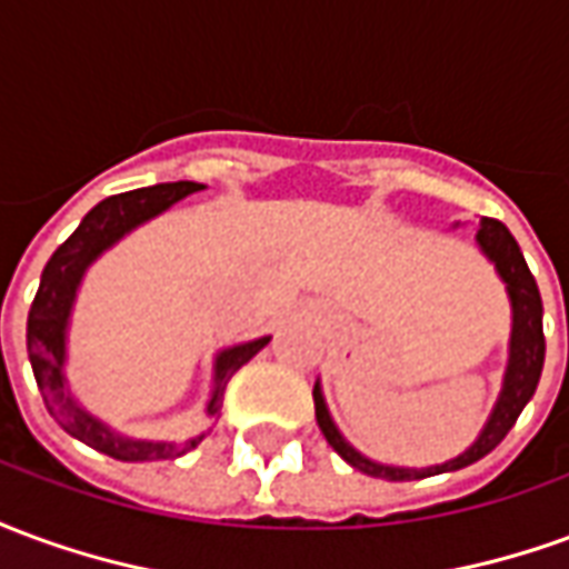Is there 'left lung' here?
<instances>
[{
  "instance_id": "1",
  "label": "left lung",
  "mask_w": 569,
  "mask_h": 569,
  "mask_svg": "<svg viewBox=\"0 0 569 569\" xmlns=\"http://www.w3.org/2000/svg\"><path fill=\"white\" fill-rule=\"evenodd\" d=\"M476 243L481 249V256L493 264V271L506 286L509 296V308H512V332H509V359H506V371H502V387L497 402L490 408L485 427L476 436V441L466 448L463 453H457L451 460L436 466H390L371 460L362 451H357L350 441L345 439V432L338 429V423L329 415L326 396H322V383L317 381L313 387V406H317V423H320L322 436L332 445L335 451L345 457L347 463L366 472L371 478H383V481H415V478L441 476V472H457L463 466L476 463L481 457H488L502 439L506 432L515 427L518 415L525 411V406L537 393L539 375H542V362H546V338H542V298H539L537 280L527 268L521 249L515 243V237L509 234V228L497 219H481L478 224Z\"/></svg>"
}]
</instances>
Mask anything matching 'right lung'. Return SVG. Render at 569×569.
I'll list each match as a JSON object with an SVG mask.
<instances>
[{
    "instance_id": "right-lung-1",
    "label": "right lung",
    "mask_w": 569,
    "mask_h": 569,
    "mask_svg": "<svg viewBox=\"0 0 569 569\" xmlns=\"http://www.w3.org/2000/svg\"><path fill=\"white\" fill-rule=\"evenodd\" d=\"M200 182H161V186L137 188L124 191L116 198L100 200L81 224L72 231L63 247L57 249L48 259L42 271V283L36 292V301L30 308L27 320V353H30L32 375L42 390L44 408L51 411V418L67 429L69 436H76L84 445H91L106 457H116L124 463H142V460H173L182 457L191 448H198L203 432L186 441H167V439H137L124 436L116 427H109L106 420L91 415L72 396L67 381L69 366V322L76 310L81 280L93 261L103 252L121 243L130 231H137L140 224L151 222L154 216L167 212L173 203H179L188 194L200 191ZM271 341V335L243 341V345L222 347L212 359V390L207 399V418H216L222 408L224 387L231 381L240 366H247L249 359L259 353L261 347Z\"/></svg>"
}]
</instances>
